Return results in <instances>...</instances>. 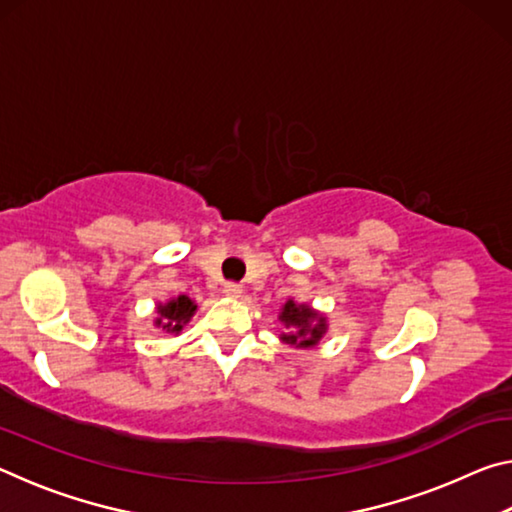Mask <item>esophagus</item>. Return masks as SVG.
I'll use <instances>...</instances> for the list:
<instances>
[{
  "label": "esophagus",
  "mask_w": 512,
  "mask_h": 512,
  "mask_svg": "<svg viewBox=\"0 0 512 512\" xmlns=\"http://www.w3.org/2000/svg\"><path fill=\"white\" fill-rule=\"evenodd\" d=\"M223 293L228 298H232V300H239L241 296H244V287H241V284H235V282H228L223 287Z\"/></svg>",
  "instance_id": "esophagus-1"
}]
</instances>
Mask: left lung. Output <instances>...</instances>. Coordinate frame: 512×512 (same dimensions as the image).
I'll return each instance as SVG.
<instances>
[{"label": "left lung", "instance_id": "1", "mask_svg": "<svg viewBox=\"0 0 512 512\" xmlns=\"http://www.w3.org/2000/svg\"><path fill=\"white\" fill-rule=\"evenodd\" d=\"M277 320L284 327L280 341L298 350L316 348L327 334V316L307 302H296L293 298L284 302L282 309L277 311Z\"/></svg>", "mask_w": 512, "mask_h": 512}]
</instances>
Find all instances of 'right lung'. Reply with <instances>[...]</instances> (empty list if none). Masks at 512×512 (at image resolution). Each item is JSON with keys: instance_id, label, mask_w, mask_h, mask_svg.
I'll return each mask as SVG.
<instances>
[{"instance_id": "right-lung-1", "label": "right lung", "mask_w": 512, "mask_h": 512, "mask_svg": "<svg viewBox=\"0 0 512 512\" xmlns=\"http://www.w3.org/2000/svg\"><path fill=\"white\" fill-rule=\"evenodd\" d=\"M196 309H198L196 302L187 296H176V298H169L167 302H158V305H155L153 325L160 327L162 332L178 336L189 320H192Z\"/></svg>"}]
</instances>
